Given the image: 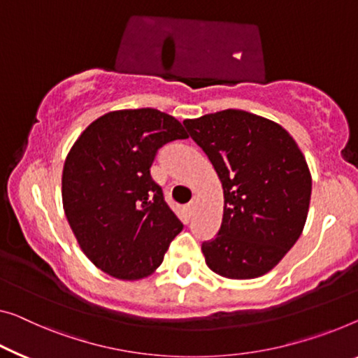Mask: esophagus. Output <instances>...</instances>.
I'll use <instances>...</instances> for the list:
<instances>
[{
    "instance_id": "esophagus-1",
    "label": "esophagus",
    "mask_w": 358,
    "mask_h": 358,
    "mask_svg": "<svg viewBox=\"0 0 358 358\" xmlns=\"http://www.w3.org/2000/svg\"><path fill=\"white\" fill-rule=\"evenodd\" d=\"M196 207H197V199L194 197V199H191V202L188 204V213H189V215H194Z\"/></svg>"
}]
</instances>
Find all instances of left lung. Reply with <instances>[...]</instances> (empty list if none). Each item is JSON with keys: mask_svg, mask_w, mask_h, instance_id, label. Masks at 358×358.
<instances>
[{"mask_svg": "<svg viewBox=\"0 0 358 358\" xmlns=\"http://www.w3.org/2000/svg\"><path fill=\"white\" fill-rule=\"evenodd\" d=\"M223 186L222 227L202 243L217 275H265L301 236L312 194L306 157L285 128L246 110L227 109L185 120Z\"/></svg>", "mask_w": 358, "mask_h": 358, "instance_id": "obj_1", "label": "left lung"}]
</instances>
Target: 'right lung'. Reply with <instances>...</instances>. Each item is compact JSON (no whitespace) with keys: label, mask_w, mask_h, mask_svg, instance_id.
Returning <instances> with one entry per match:
<instances>
[{"label":"right lung","mask_w":358,"mask_h":358,"mask_svg":"<svg viewBox=\"0 0 358 358\" xmlns=\"http://www.w3.org/2000/svg\"><path fill=\"white\" fill-rule=\"evenodd\" d=\"M188 133L157 109L109 112L80 135L62 170V202L80 248L119 280H140L162 264L183 230L151 177L164 145Z\"/></svg>","instance_id":"add662e5"}]
</instances>
